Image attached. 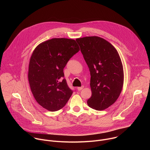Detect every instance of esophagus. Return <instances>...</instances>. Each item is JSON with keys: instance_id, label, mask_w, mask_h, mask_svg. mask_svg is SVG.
Segmentation results:
<instances>
[{"instance_id": "esophagus-1", "label": "esophagus", "mask_w": 150, "mask_h": 150, "mask_svg": "<svg viewBox=\"0 0 150 150\" xmlns=\"http://www.w3.org/2000/svg\"><path fill=\"white\" fill-rule=\"evenodd\" d=\"M83 87H78L77 88V90H78V91H81V90H82V89H83Z\"/></svg>"}]
</instances>
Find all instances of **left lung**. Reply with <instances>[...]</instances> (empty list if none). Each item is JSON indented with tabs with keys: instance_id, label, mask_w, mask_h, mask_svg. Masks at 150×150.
<instances>
[{
	"instance_id": "left-lung-1",
	"label": "left lung",
	"mask_w": 150,
	"mask_h": 150,
	"mask_svg": "<svg viewBox=\"0 0 150 150\" xmlns=\"http://www.w3.org/2000/svg\"><path fill=\"white\" fill-rule=\"evenodd\" d=\"M89 68L91 97L87 100L91 108L103 110L118 98L123 84V69L116 49L109 42L97 36L76 39Z\"/></svg>"
}]
</instances>
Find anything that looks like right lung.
Segmentation results:
<instances>
[{
	"label": "right lung",
	"mask_w": 150,
	"mask_h": 150,
	"mask_svg": "<svg viewBox=\"0 0 150 150\" xmlns=\"http://www.w3.org/2000/svg\"><path fill=\"white\" fill-rule=\"evenodd\" d=\"M79 51L75 40L52 38L38 45L33 51L28 68L31 92L42 108L57 111L65 105L73 91L64 77L63 69Z\"/></svg>",
	"instance_id": "right-lung-1"
}]
</instances>
